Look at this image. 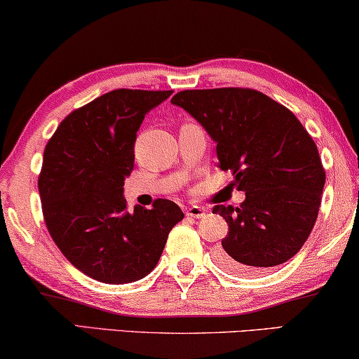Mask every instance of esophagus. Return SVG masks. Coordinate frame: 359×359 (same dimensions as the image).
I'll use <instances>...</instances> for the list:
<instances>
[{
  "label": "esophagus",
  "mask_w": 359,
  "mask_h": 359,
  "mask_svg": "<svg viewBox=\"0 0 359 359\" xmlns=\"http://www.w3.org/2000/svg\"><path fill=\"white\" fill-rule=\"evenodd\" d=\"M205 212H208V209L201 208V205H191V208L186 209V215H189V217H194V219H203Z\"/></svg>",
  "instance_id": "esophagus-1"
}]
</instances>
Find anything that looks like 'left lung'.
Returning a JSON list of instances; mask_svg holds the SVG:
<instances>
[{
	"instance_id": "obj_1",
	"label": "left lung",
	"mask_w": 359,
	"mask_h": 359,
	"mask_svg": "<svg viewBox=\"0 0 359 359\" xmlns=\"http://www.w3.org/2000/svg\"><path fill=\"white\" fill-rule=\"evenodd\" d=\"M171 104L203 126L219 168L245 191L240 208H214L229 224L215 253L220 266L255 274L291 259L312 232L325 184L316 142L297 117L248 88L186 90Z\"/></svg>"
}]
</instances>
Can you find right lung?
I'll list each match as a JSON object with an SVG mask.
<instances>
[{
    "label": "right lung",
    "mask_w": 359,
    "mask_h": 359,
    "mask_svg": "<svg viewBox=\"0 0 359 359\" xmlns=\"http://www.w3.org/2000/svg\"><path fill=\"white\" fill-rule=\"evenodd\" d=\"M173 91L114 90L68 114L43 151L39 193L53 242L96 281L145 278L184 214L168 199L127 210L124 181L134 168L137 130Z\"/></svg>",
    "instance_id": "right-lung-1"
}]
</instances>
